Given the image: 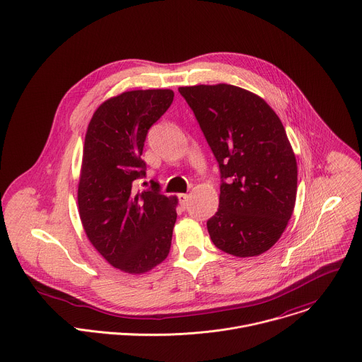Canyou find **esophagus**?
<instances>
[{
    "mask_svg": "<svg viewBox=\"0 0 362 362\" xmlns=\"http://www.w3.org/2000/svg\"><path fill=\"white\" fill-rule=\"evenodd\" d=\"M188 198H189V195L188 194H180L178 195V199H180V205H181V208H187L188 206Z\"/></svg>",
    "mask_w": 362,
    "mask_h": 362,
    "instance_id": "1",
    "label": "esophagus"
}]
</instances>
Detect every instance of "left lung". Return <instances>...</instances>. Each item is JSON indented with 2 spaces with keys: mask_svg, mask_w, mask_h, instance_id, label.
<instances>
[{
  "mask_svg": "<svg viewBox=\"0 0 362 362\" xmlns=\"http://www.w3.org/2000/svg\"><path fill=\"white\" fill-rule=\"evenodd\" d=\"M178 90L226 178L206 222L211 240L236 257L264 253L284 232L297 194V161L281 120L260 96L233 85Z\"/></svg>",
  "mask_w": 362,
  "mask_h": 362,
  "instance_id": "8db88e82",
  "label": "left lung"
}]
</instances>
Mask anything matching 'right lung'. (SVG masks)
Here are the masks:
<instances>
[{
    "label": "right lung",
    "mask_w": 362,
    "mask_h": 362,
    "mask_svg": "<svg viewBox=\"0 0 362 362\" xmlns=\"http://www.w3.org/2000/svg\"><path fill=\"white\" fill-rule=\"evenodd\" d=\"M171 89L123 92L93 113L83 146L78 206L83 230L113 267L143 274L168 256L178 198L153 189L134 191L144 175L148 129L167 112Z\"/></svg>",
    "instance_id": "right-lung-1"
}]
</instances>
